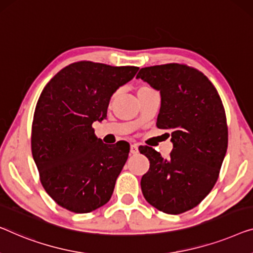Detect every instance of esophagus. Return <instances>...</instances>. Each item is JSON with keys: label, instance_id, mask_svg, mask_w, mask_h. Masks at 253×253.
<instances>
[{"label": "esophagus", "instance_id": "esophagus-1", "mask_svg": "<svg viewBox=\"0 0 253 253\" xmlns=\"http://www.w3.org/2000/svg\"><path fill=\"white\" fill-rule=\"evenodd\" d=\"M130 152L132 154H137L138 153V145L137 144H132L130 146Z\"/></svg>", "mask_w": 253, "mask_h": 253}]
</instances>
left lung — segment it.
<instances>
[{
	"mask_svg": "<svg viewBox=\"0 0 253 253\" xmlns=\"http://www.w3.org/2000/svg\"><path fill=\"white\" fill-rule=\"evenodd\" d=\"M137 79L160 91L156 126L171 131L173 145L168 160L152 147H139L149 160L142 194L164 213H182L199 206L218 179L228 144L224 106L207 76L186 65L145 67Z\"/></svg>",
	"mask_w": 253,
	"mask_h": 253,
	"instance_id": "obj_1",
	"label": "left lung"
}]
</instances>
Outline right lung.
<instances>
[{
	"label": "right lung",
	"instance_id": "add662e5",
	"mask_svg": "<svg viewBox=\"0 0 253 253\" xmlns=\"http://www.w3.org/2000/svg\"><path fill=\"white\" fill-rule=\"evenodd\" d=\"M138 67L79 61L43 89L32 126V154L45 192L58 206L87 213L111 200L130 145H106L92 123L107 116L113 93Z\"/></svg>",
	"mask_w": 253,
	"mask_h": 253
}]
</instances>
